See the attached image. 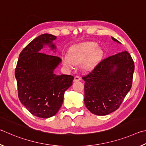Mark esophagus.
<instances>
[{
	"label": "esophagus",
	"instance_id": "obj_1",
	"mask_svg": "<svg viewBox=\"0 0 146 146\" xmlns=\"http://www.w3.org/2000/svg\"><path fill=\"white\" fill-rule=\"evenodd\" d=\"M80 80H81V78H80V76H75L74 80V82H77V81H80Z\"/></svg>",
	"mask_w": 146,
	"mask_h": 146
}]
</instances>
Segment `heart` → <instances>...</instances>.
Listing matches in <instances>:
<instances>
[{"label":"heart","mask_w":146,"mask_h":146,"mask_svg":"<svg viewBox=\"0 0 146 146\" xmlns=\"http://www.w3.org/2000/svg\"><path fill=\"white\" fill-rule=\"evenodd\" d=\"M98 44L93 42L81 43L72 47L68 50L67 58L64 60V64L68 67L78 65L85 60L83 67L86 70L93 68L103 57V51L98 48Z\"/></svg>","instance_id":"obj_1"}]
</instances>
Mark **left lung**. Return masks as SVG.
I'll list each match as a JSON object with an SVG mask.
<instances>
[{"mask_svg": "<svg viewBox=\"0 0 146 146\" xmlns=\"http://www.w3.org/2000/svg\"><path fill=\"white\" fill-rule=\"evenodd\" d=\"M134 70L133 60L125 50L101 60L83 76L84 101L88 110L106 115L118 109L131 88Z\"/></svg>", "mask_w": 146, "mask_h": 146, "instance_id": "left-lung-1", "label": "left lung"}]
</instances>
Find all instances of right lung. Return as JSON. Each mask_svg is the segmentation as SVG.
Instances as JSON below:
<instances>
[{
  "mask_svg": "<svg viewBox=\"0 0 146 146\" xmlns=\"http://www.w3.org/2000/svg\"><path fill=\"white\" fill-rule=\"evenodd\" d=\"M56 38L47 33L35 38L20 52L15 68L20 101L31 113L40 118L56 114L63 104L64 93L74 79L70 75L53 74L61 59L40 52L45 45L56 48L52 42Z\"/></svg>",
  "mask_w": 146,
  "mask_h": 146,
  "instance_id": "obj_1",
  "label": "right lung"
}]
</instances>
